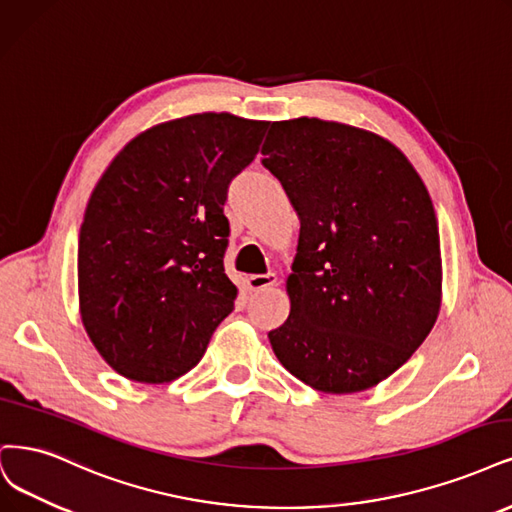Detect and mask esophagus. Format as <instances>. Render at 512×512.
<instances>
[{
  "label": "esophagus",
  "mask_w": 512,
  "mask_h": 512,
  "mask_svg": "<svg viewBox=\"0 0 512 512\" xmlns=\"http://www.w3.org/2000/svg\"><path fill=\"white\" fill-rule=\"evenodd\" d=\"M277 284V275L275 273H267V275H250L248 277V286L252 292H260V290H267L271 286Z\"/></svg>",
  "instance_id": "1"
}]
</instances>
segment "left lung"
<instances>
[{"label":"left lung","mask_w":512,"mask_h":512,"mask_svg":"<svg viewBox=\"0 0 512 512\" xmlns=\"http://www.w3.org/2000/svg\"><path fill=\"white\" fill-rule=\"evenodd\" d=\"M262 154L301 220L290 315L269 332L275 356L313 390H368L438 317L443 264L428 188L392 142L343 122H273Z\"/></svg>","instance_id":"obj_1"}]
</instances>
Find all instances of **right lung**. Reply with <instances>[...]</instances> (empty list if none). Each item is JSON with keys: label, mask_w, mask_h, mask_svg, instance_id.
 Segmentation results:
<instances>
[{"label": "right lung", "mask_w": 512, "mask_h": 512, "mask_svg": "<svg viewBox=\"0 0 512 512\" xmlns=\"http://www.w3.org/2000/svg\"><path fill=\"white\" fill-rule=\"evenodd\" d=\"M267 127L228 112L161 122L101 175L80 226L78 296L86 334L118 375L182 377L233 311L224 201Z\"/></svg>", "instance_id": "right-lung-1"}]
</instances>
